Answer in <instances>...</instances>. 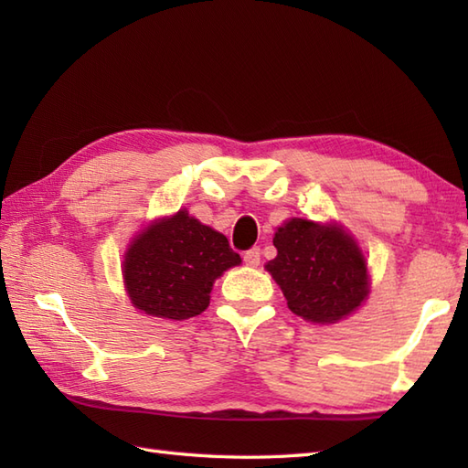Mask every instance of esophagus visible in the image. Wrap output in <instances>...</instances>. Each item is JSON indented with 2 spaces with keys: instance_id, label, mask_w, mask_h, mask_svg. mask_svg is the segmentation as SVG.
I'll return each instance as SVG.
<instances>
[{
  "instance_id": "esophagus-1",
  "label": "esophagus",
  "mask_w": 468,
  "mask_h": 468,
  "mask_svg": "<svg viewBox=\"0 0 468 468\" xmlns=\"http://www.w3.org/2000/svg\"><path fill=\"white\" fill-rule=\"evenodd\" d=\"M243 261H245L247 265H251V267L260 265V261H261L260 247H251V250H247V251L243 253Z\"/></svg>"
}]
</instances>
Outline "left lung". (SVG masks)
<instances>
[{"mask_svg":"<svg viewBox=\"0 0 468 468\" xmlns=\"http://www.w3.org/2000/svg\"><path fill=\"white\" fill-rule=\"evenodd\" d=\"M273 245L277 257L265 267L295 315L334 324L366 300L364 255L340 227L292 218L277 229Z\"/></svg>","mask_w":468,"mask_h":468,"instance_id":"left-lung-1","label":"left lung"}]
</instances>
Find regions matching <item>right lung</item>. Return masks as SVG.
Listing matches in <instances>:
<instances>
[{
	"instance_id": "right-lung-1",
	"label": "right lung",
	"mask_w": 468,
	"mask_h": 468,
	"mask_svg": "<svg viewBox=\"0 0 468 468\" xmlns=\"http://www.w3.org/2000/svg\"><path fill=\"white\" fill-rule=\"evenodd\" d=\"M239 263L225 235L178 211L136 237L126 251L124 283L141 312L188 320L207 310L217 277Z\"/></svg>"
}]
</instances>
